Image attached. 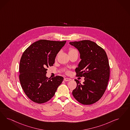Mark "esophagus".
Returning <instances> with one entry per match:
<instances>
[{
  "label": "esophagus",
  "mask_w": 130,
  "mask_h": 130,
  "mask_svg": "<svg viewBox=\"0 0 130 130\" xmlns=\"http://www.w3.org/2000/svg\"><path fill=\"white\" fill-rule=\"evenodd\" d=\"M64 80L65 81H69L71 80V79L69 78H65L64 79Z\"/></svg>",
  "instance_id": "34e87169"
}]
</instances>
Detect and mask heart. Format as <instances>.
I'll list each match as a JSON object with an SVG mask.
<instances>
[{"mask_svg":"<svg viewBox=\"0 0 130 130\" xmlns=\"http://www.w3.org/2000/svg\"><path fill=\"white\" fill-rule=\"evenodd\" d=\"M75 51H77L75 49H73V48H70V49H69V53H72V52H75Z\"/></svg>","mask_w":130,"mask_h":130,"instance_id":"b5f03b06","label":"heart"}]
</instances>
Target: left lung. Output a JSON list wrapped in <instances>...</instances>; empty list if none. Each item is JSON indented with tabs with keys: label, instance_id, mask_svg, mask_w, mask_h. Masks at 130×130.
I'll use <instances>...</instances> for the list:
<instances>
[{
	"label": "left lung",
	"instance_id": "8db88e82",
	"mask_svg": "<svg viewBox=\"0 0 130 130\" xmlns=\"http://www.w3.org/2000/svg\"><path fill=\"white\" fill-rule=\"evenodd\" d=\"M70 44L78 50L81 59L75 69L76 76L85 77L83 84L75 80L77 87L73 91V96L81 104H94L103 96L109 81L110 67L106 52L89 40Z\"/></svg>",
	"mask_w": 130,
	"mask_h": 130
}]
</instances>
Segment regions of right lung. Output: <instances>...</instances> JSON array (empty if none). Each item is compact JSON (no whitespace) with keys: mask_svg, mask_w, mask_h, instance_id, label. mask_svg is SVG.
<instances>
[{"mask_svg":"<svg viewBox=\"0 0 130 130\" xmlns=\"http://www.w3.org/2000/svg\"><path fill=\"white\" fill-rule=\"evenodd\" d=\"M66 41L41 40L23 53L19 66L22 88L28 98L38 104L47 102L54 96L63 77H46L47 68L53 66L57 53Z\"/></svg>","mask_w":130,"mask_h":130,"instance_id":"obj_1","label":"right lung"}]
</instances>
